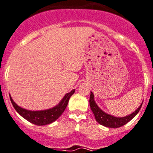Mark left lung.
I'll return each instance as SVG.
<instances>
[{
    "label": "left lung",
    "instance_id": "1",
    "mask_svg": "<svg viewBox=\"0 0 153 153\" xmlns=\"http://www.w3.org/2000/svg\"><path fill=\"white\" fill-rule=\"evenodd\" d=\"M90 107L91 109L92 112L94 114L95 117V120L98 123H100L101 125H103L108 128H120L122 126L125 125L126 123H128L130 120L136 115V114L139 112V111L140 110L142 104L137 108V110L135 111L132 114L125 116V117H122V118H119V117H115L112 115H110L102 111L97 104L95 103V100H94V95L93 93L91 92V95H90Z\"/></svg>",
    "mask_w": 153,
    "mask_h": 153
}]
</instances>
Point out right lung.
<instances>
[{"label":"right lung","mask_w":153,"mask_h":153,"mask_svg":"<svg viewBox=\"0 0 153 153\" xmlns=\"http://www.w3.org/2000/svg\"><path fill=\"white\" fill-rule=\"evenodd\" d=\"M74 91L75 90H73L70 93H67L64 96L61 102H59V104L57 105L54 108L49 109V110L39 111H33L23 109V108L18 107L13 102V100H12L11 97H10V100H11L12 104L15 108V110L26 120L33 123V124H36V125H47L49 123H53V121H55L63 113L66 106L68 104L69 100H70L71 96L74 93Z\"/></svg>","instance_id":"right-lung-1"}]
</instances>
